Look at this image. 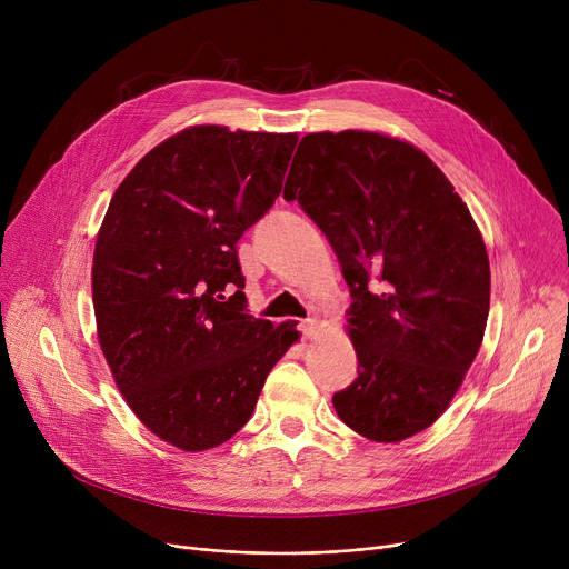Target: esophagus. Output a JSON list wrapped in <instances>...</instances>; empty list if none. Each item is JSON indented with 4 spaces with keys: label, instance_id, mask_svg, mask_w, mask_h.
Returning <instances> with one entry per match:
<instances>
[{
    "label": "esophagus",
    "instance_id": "obj_1",
    "mask_svg": "<svg viewBox=\"0 0 569 569\" xmlns=\"http://www.w3.org/2000/svg\"><path fill=\"white\" fill-rule=\"evenodd\" d=\"M300 330H302V335H305L307 339H313V337L318 335V320H316V318L302 320V322H300Z\"/></svg>",
    "mask_w": 569,
    "mask_h": 569
}]
</instances>
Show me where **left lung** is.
Wrapping results in <instances>:
<instances>
[{"mask_svg": "<svg viewBox=\"0 0 569 569\" xmlns=\"http://www.w3.org/2000/svg\"><path fill=\"white\" fill-rule=\"evenodd\" d=\"M283 198L330 239L352 295L341 422L373 442L429 429L487 330L491 269L466 202L422 149L362 129L305 136Z\"/></svg>", "mask_w": 569, "mask_h": 569, "instance_id": "obj_1", "label": "left lung"}]
</instances>
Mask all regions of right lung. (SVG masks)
<instances>
[{"label": "right lung", "mask_w": 569, "mask_h": 569, "mask_svg": "<svg viewBox=\"0 0 569 569\" xmlns=\"http://www.w3.org/2000/svg\"><path fill=\"white\" fill-rule=\"evenodd\" d=\"M295 144L297 133L189 127L133 166L99 228V346L138 420L182 452L242 429L300 339L292 320L247 313L234 247L279 198Z\"/></svg>", "instance_id": "obj_1"}]
</instances>
